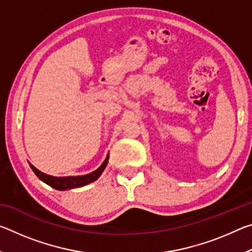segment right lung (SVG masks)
I'll use <instances>...</instances> for the list:
<instances>
[{"label":"right lung","mask_w":252,"mask_h":252,"mask_svg":"<svg viewBox=\"0 0 252 252\" xmlns=\"http://www.w3.org/2000/svg\"><path fill=\"white\" fill-rule=\"evenodd\" d=\"M108 162H109V155L106 156L103 163H102L100 167L95 170V171H93L89 174H85V176H75V177H53V176H49V174L41 172L40 170H37L31 163H30V167H31V169L33 170V172L36 174V177L39 178L40 180L45 182L46 185H49L50 187H52L57 190H69V189H73V188H80L85 185H89V183H91L93 181H95L96 179H99L102 172L104 171Z\"/></svg>","instance_id":"1"}]
</instances>
